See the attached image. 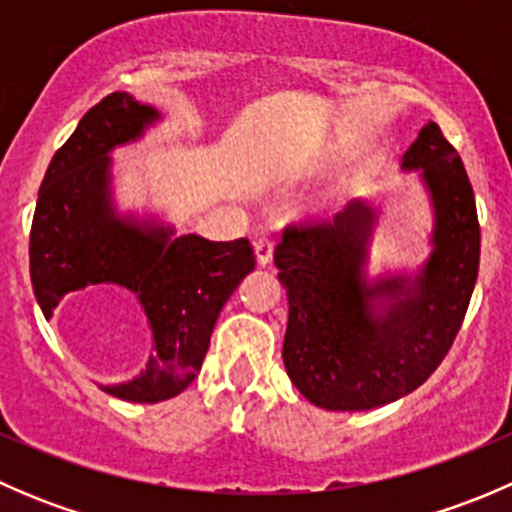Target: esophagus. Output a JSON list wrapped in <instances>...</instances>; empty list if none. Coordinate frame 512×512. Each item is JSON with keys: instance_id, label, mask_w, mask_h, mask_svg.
Segmentation results:
<instances>
[{"instance_id": "obj_1", "label": "esophagus", "mask_w": 512, "mask_h": 512, "mask_svg": "<svg viewBox=\"0 0 512 512\" xmlns=\"http://www.w3.org/2000/svg\"><path fill=\"white\" fill-rule=\"evenodd\" d=\"M272 252H275V242H272V237H257L255 240V257L260 265H270L272 262Z\"/></svg>"}]
</instances>
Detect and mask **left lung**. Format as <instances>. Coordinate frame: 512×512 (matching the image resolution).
Here are the masks:
<instances>
[{
	"instance_id": "left-lung-1",
	"label": "left lung",
	"mask_w": 512,
	"mask_h": 512,
	"mask_svg": "<svg viewBox=\"0 0 512 512\" xmlns=\"http://www.w3.org/2000/svg\"><path fill=\"white\" fill-rule=\"evenodd\" d=\"M401 170H421L433 205V250L416 275L369 280L376 210L359 198L334 220L285 227L275 250L289 302L282 359L322 409L369 411L418 389L451 349L476 287V198L436 123L421 128Z\"/></svg>"
}]
</instances>
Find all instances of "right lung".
I'll list each match as a JSON object with an SVG mask.
<instances>
[{
	"instance_id": "1",
	"label": "right lung",
	"mask_w": 512,
	"mask_h": 512,
	"mask_svg": "<svg viewBox=\"0 0 512 512\" xmlns=\"http://www.w3.org/2000/svg\"><path fill=\"white\" fill-rule=\"evenodd\" d=\"M160 113L126 91L108 94L54 153L36 200L29 270L46 319L71 292H131L148 317L153 349L131 381L101 386L138 404L173 399L203 366L220 309L255 270L250 240L175 237V227L118 215L111 195L116 146L136 141Z\"/></svg>"
}]
</instances>
